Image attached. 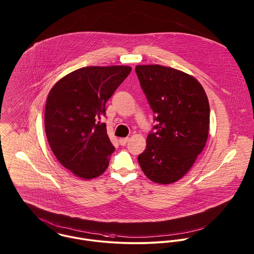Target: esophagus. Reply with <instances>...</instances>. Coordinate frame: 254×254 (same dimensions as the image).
<instances>
[{
    "mask_svg": "<svg viewBox=\"0 0 254 254\" xmlns=\"http://www.w3.org/2000/svg\"><path fill=\"white\" fill-rule=\"evenodd\" d=\"M129 141V139L128 138H122V139H120L119 140V144L121 145H125L127 144V142Z\"/></svg>",
    "mask_w": 254,
    "mask_h": 254,
    "instance_id": "esophagus-1",
    "label": "esophagus"
}]
</instances>
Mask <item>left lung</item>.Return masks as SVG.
<instances>
[{
    "instance_id": "8db88e82",
    "label": "left lung",
    "mask_w": 254,
    "mask_h": 254,
    "mask_svg": "<svg viewBox=\"0 0 254 254\" xmlns=\"http://www.w3.org/2000/svg\"><path fill=\"white\" fill-rule=\"evenodd\" d=\"M141 87L156 125L138 156L145 176L158 184L178 181L203 150L209 130V103L200 83L172 67L137 65Z\"/></svg>"
}]
</instances>
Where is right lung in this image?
I'll return each mask as SVG.
<instances>
[{
    "label": "right lung",
    "mask_w": 254,
    "mask_h": 254,
    "mask_svg": "<svg viewBox=\"0 0 254 254\" xmlns=\"http://www.w3.org/2000/svg\"><path fill=\"white\" fill-rule=\"evenodd\" d=\"M130 66H88L67 74L52 88L45 109L49 145L63 166L83 179L108 168L115 150L107 133L106 104L130 74Z\"/></svg>",
    "instance_id": "obj_1"
}]
</instances>
